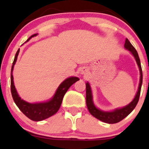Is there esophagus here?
<instances>
[{"instance_id":"1","label":"esophagus","mask_w":149,"mask_h":149,"mask_svg":"<svg viewBox=\"0 0 149 149\" xmlns=\"http://www.w3.org/2000/svg\"><path fill=\"white\" fill-rule=\"evenodd\" d=\"M80 73H81V74H83V75H86V74H88V69H87L86 67H83V69H82L81 71H80Z\"/></svg>"}]
</instances>
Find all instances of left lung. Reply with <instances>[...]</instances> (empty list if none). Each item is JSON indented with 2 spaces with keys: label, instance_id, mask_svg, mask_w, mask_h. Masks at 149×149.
Segmentation results:
<instances>
[{
  "label": "left lung",
  "instance_id": "1",
  "mask_svg": "<svg viewBox=\"0 0 149 149\" xmlns=\"http://www.w3.org/2000/svg\"><path fill=\"white\" fill-rule=\"evenodd\" d=\"M125 48L127 49V50L130 51V52L134 56L137 63L138 66H139V71H140V82L139 88H138V91L136 92V96L132 102L128 105L125 107L120 108V109H116L113 110V111H104L100 110L99 109L95 107V104L93 103V100H92V94L91 88L89 83H86V104L88 107L89 112L90 113L92 116L95 117L96 118L99 119L102 122L106 123L109 124H113L117 123L124 119L125 118L127 117L130 113L134 110L135 107L137 104L139 102V99L140 96V92H141V85H142V70H141V63H140V59L138 55V53L136 50L133 47V45L130 43L127 38H126L125 42L124 45Z\"/></svg>",
  "mask_w": 149,
  "mask_h": 149
}]
</instances>
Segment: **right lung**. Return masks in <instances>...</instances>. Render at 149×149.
I'll return each instance as SVG.
<instances>
[{"label":"right lung","mask_w":149,"mask_h":149,"mask_svg":"<svg viewBox=\"0 0 149 149\" xmlns=\"http://www.w3.org/2000/svg\"><path fill=\"white\" fill-rule=\"evenodd\" d=\"M36 36H37V33L33 34L26 41H29L32 37ZM19 52V49H18L16 54H15V59L13 61L11 69V93L13 100L19 109V110L31 120H43L53 116L58 111V110L60 108L65 93L67 92L69 88L73 83H75L79 80V78H77V77H70V78H66L61 83L54 96L48 102L36 104H31L25 102V101L22 100L21 97L19 96L17 92L15 89L14 81H13V71L15 63H16L17 59Z\"/></svg>","instance_id":"obj_1"}]
</instances>
